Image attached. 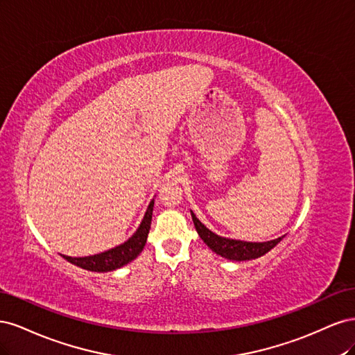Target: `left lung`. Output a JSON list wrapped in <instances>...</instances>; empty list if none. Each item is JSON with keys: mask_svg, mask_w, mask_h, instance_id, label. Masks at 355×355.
I'll list each match as a JSON object with an SVG mask.
<instances>
[{"mask_svg": "<svg viewBox=\"0 0 355 355\" xmlns=\"http://www.w3.org/2000/svg\"><path fill=\"white\" fill-rule=\"evenodd\" d=\"M191 216H192V220H194L196 230L200 235V239L210 247L211 252L225 257V259L235 261V262L257 259V257H261L271 249H274V247L284 239V235H282V237L271 241L252 243V241H241V240L220 237V235L214 234L206 227V225L201 223V220L196 216L192 210H191Z\"/></svg>", "mask_w": 355, "mask_h": 355, "instance_id": "8db88e82", "label": "left lung"}]
</instances>
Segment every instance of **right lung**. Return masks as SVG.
Here are the masks:
<instances>
[{"label": "right lung", "instance_id": "1", "mask_svg": "<svg viewBox=\"0 0 355 355\" xmlns=\"http://www.w3.org/2000/svg\"><path fill=\"white\" fill-rule=\"evenodd\" d=\"M153 210H154V200H151V202H149V206L145 211V216L141 225H139V228L136 230V232L127 241L114 247V249H110L93 256L71 257V256L63 254V257H65V259L72 265H77L83 268V270L93 271V272H110V271L118 270V268H121L127 263H130L142 253L144 247L146 244L149 228H151Z\"/></svg>", "mask_w": 355, "mask_h": 355}]
</instances>
